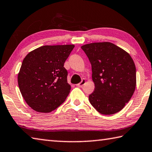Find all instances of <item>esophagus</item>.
I'll return each mask as SVG.
<instances>
[{"label":"esophagus","mask_w":152,"mask_h":152,"mask_svg":"<svg viewBox=\"0 0 152 152\" xmlns=\"http://www.w3.org/2000/svg\"><path fill=\"white\" fill-rule=\"evenodd\" d=\"M85 83H86V80L85 79H82V81L80 82L79 84H77L76 86L78 87H82L84 85V84H85Z\"/></svg>","instance_id":"1"}]
</instances>
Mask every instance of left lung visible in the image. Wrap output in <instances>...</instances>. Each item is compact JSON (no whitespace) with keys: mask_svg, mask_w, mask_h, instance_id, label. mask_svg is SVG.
Wrapping results in <instances>:
<instances>
[{"mask_svg":"<svg viewBox=\"0 0 152 152\" xmlns=\"http://www.w3.org/2000/svg\"><path fill=\"white\" fill-rule=\"evenodd\" d=\"M82 50L92 66L95 88L89 101L102 115H113L129 101L136 85L133 59L123 49L110 42L92 43Z\"/></svg>","mask_w":152,"mask_h":152,"instance_id":"8db88e82","label":"left lung"}]
</instances>
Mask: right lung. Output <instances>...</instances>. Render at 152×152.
I'll return each instance as SVG.
<instances>
[{
  "label": "right lung",
  "mask_w": 152,
  "mask_h": 152,
  "mask_svg": "<svg viewBox=\"0 0 152 152\" xmlns=\"http://www.w3.org/2000/svg\"><path fill=\"white\" fill-rule=\"evenodd\" d=\"M74 45H44L23 61L18 84L23 97L35 111L50 113L66 101L71 90L64 62Z\"/></svg>",
  "instance_id": "obj_1"
}]
</instances>
